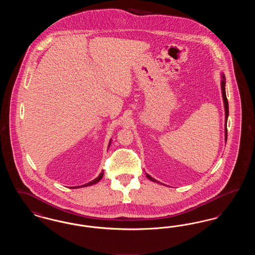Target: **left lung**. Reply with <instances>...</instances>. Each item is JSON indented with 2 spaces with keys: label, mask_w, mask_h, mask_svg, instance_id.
I'll list each match as a JSON object with an SVG mask.
<instances>
[{
  "label": "left lung",
  "mask_w": 255,
  "mask_h": 255,
  "mask_svg": "<svg viewBox=\"0 0 255 255\" xmlns=\"http://www.w3.org/2000/svg\"><path fill=\"white\" fill-rule=\"evenodd\" d=\"M221 90H222V97H223V101H224V107H225V140L227 142L228 139V130H227V122H228V118H229V102L227 99V95H226V77L225 74L222 73L221 74ZM146 177L152 181V182H157V183H160L158 182L157 180H155L154 178H152L149 174L146 173Z\"/></svg>",
  "instance_id": "left-lung-1"
}]
</instances>
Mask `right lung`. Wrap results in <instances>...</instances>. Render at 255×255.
<instances>
[{"mask_svg":"<svg viewBox=\"0 0 255 255\" xmlns=\"http://www.w3.org/2000/svg\"><path fill=\"white\" fill-rule=\"evenodd\" d=\"M111 142H112V139H110L109 141V145H108V149H109L110 145H111ZM103 171L98 175V177L96 178L95 180H93L92 182H87L85 184H83V185H80V186H73L72 188H80V187H86V186H90V185H93V184H96L97 182H99L101 179H102V177H103Z\"/></svg>","mask_w":255,"mask_h":255,"instance_id":"obj_1","label":"right lung"}]
</instances>
